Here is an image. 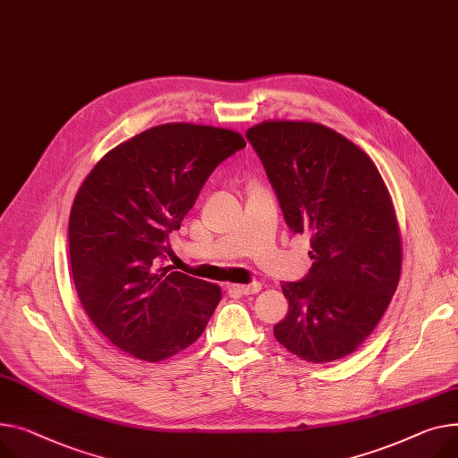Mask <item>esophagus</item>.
<instances>
[{
	"mask_svg": "<svg viewBox=\"0 0 458 458\" xmlns=\"http://www.w3.org/2000/svg\"><path fill=\"white\" fill-rule=\"evenodd\" d=\"M230 293H237V294H256L261 291V284L259 282H252L249 285H228Z\"/></svg>",
	"mask_w": 458,
	"mask_h": 458,
	"instance_id": "esophagus-1",
	"label": "esophagus"
}]
</instances>
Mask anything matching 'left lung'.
<instances>
[{
  "label": "left lung",
  "instance_id": "8db88e82",
  "mask_svg": "<svg viewBox=\"0 0 458 458\" xmlns=\"http://www.w3.org/2000/svg\"><path fill=\"white\" fill-rule=\"evenodd\" d=\"M293 233H308L313 265L282 284L289 311L274 337L308 362L355 352L398 287L402 239L385 182L355 143L308 121L247 131Z\"/></svg>",
  "mask_w": 458,
  "mask_h": 458
}]
</instances>
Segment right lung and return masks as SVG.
<instances>
[{
    "label": "right lung",
    "instance_id": "1",
    "mask_svg": "<svg viewBox=\"0 0 458 458\" xmlns=\"http://www.w3.org/2000/svg\"><path fill=\"white\" fill-rule=\"evenodd\" d=\"M245 147L228 129L167 123L117 145L84 178L68 226L72 274L86 315L119 350L158 362L202 335L221 289L160 259L213 169Z\"/></svg>",
    "mask_w": 458,
    "mask_h": 458
}]
</instances>
